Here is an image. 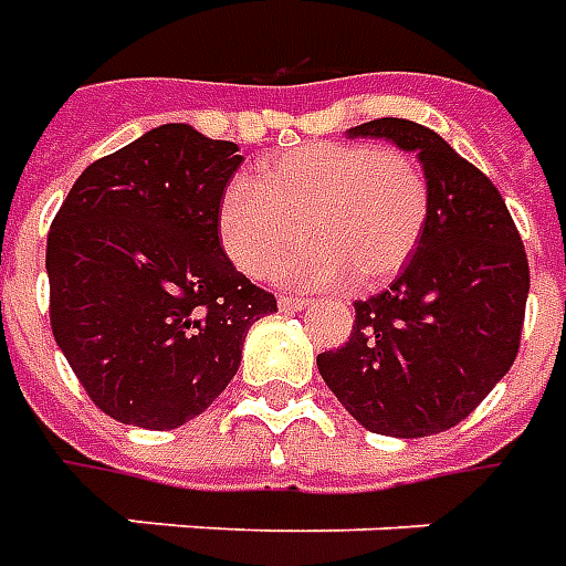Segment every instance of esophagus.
I'll return each instance as SVG.
<instances>
[{
  "label": "esophagus",
  "mask_w": 566,
  "mask_h": 566,
  "mask_svg": "<svg viewBox=\"0 0 566 566\" xmlns=\"http://www.w3.org/2000/svg\"><path fill=\"white\" fill-rule=\"evenodd\" d=\"M280 311H304L307 307V298H302V295H280Z\"/></svg>",
  "instance_id": "1"
}]
</instances>
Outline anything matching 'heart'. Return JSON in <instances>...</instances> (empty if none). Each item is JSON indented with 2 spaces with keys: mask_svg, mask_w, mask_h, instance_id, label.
Wrapping results in <instances>:
<instances>
[{
  "mask_svg": "<svg viewBox=\"0 0 566 566\" xmlns=\"http://www.w3.org/2000/svg\"><path fill=\"white\" fill-rule=\"evenodd\" d=\"M430 219V179L402 148L307 143L234 179L219 200V240L243 274L271 276L314 240L290 276L375 290L399 274ZM305 228L302 229L301 226Z\"/></svg>",
  "mask_w": 566,
  "mask_h": 566,
  "instance_id": "b5f03b06",
  "label": "heart"
}]
</instances>
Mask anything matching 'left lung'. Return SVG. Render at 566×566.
I'll use <instances>...</instances> for the list:
<instances>
[{
    "mask_svg": "<svg viewBox=\"0 0 566 566\" xmlns=\"http://www.w3.org/2000/svg\"><path fill=\"white\" fill-rule=\"evenodd\" d=\"M350 136L418 151L430 219L402 274L354 304L347 344L316 356V366L366 430L423 439L469 418L515 363L527 252L494 182L430 127L378 118Z\"/></svg>",
    "mask_w": 566,
    "mask_h": 566,
    "instance_id": "8db88e82",
    "label": "left lung"
}]
</instances>
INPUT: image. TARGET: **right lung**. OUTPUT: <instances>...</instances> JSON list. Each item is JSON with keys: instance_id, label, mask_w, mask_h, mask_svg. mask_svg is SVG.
Returning a JSON list of instances; mask_svg holds the SVG:
<instances>
[{"instance_id": "right-lung-1", "label": "right lung", "mask_w": 566, "mask_h": 566, "mask_svg": "<svg viewBox=\"0 0 566 566\" xmlns=\"http://www.w3.org/2000/svg\"><path fill=\"white\" fill-rule=\"evenodd\" d=\"M238 143L164 124L84 170L48 231L51 332L103 415L176 430L238 375L276 298L219 243Z\"/></svg>"}]
</instances>
